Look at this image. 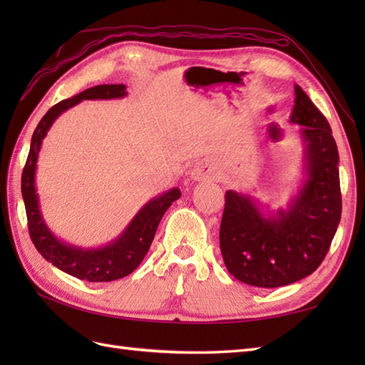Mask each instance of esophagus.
I'll use <instances>...</instances> for the list:
<instances>
[{
    "label": "esophagus",
    "instance_id": "esophagus-1",
    "mask_svg": "<svg viewBox=\"0 0 365 365\" xmlns=\"http://www.w3.org/2000/svg\"><path fill=\"white\" fill-rule=\"evenodd\" d=\"M191 177L195 178V180H207V178L213 177V166L207 160L199 161L196 163L195 168L191 169Z\"/></svg>",
    "mask_w": 365,
    "mask_h": 365
}]
</instances>
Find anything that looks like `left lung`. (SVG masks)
<instances>
[{
	"label": "left lung",
	"instance_id": "8db88e82",
	"mask_svg": "<svg viewBox=\"0 0 365 365\" xmlns=\"http://www.w3.org/2000/svg\"><path fill=\"white\" fill-rule=\"evenodd\" d=\"M290 122L306 147V182L287 210L263 216L250 196L226 191L220 246L229 273L274 289L312 274L327 257L342 215L339 152L327 118L294 84Z\"/></svg>",
	"mask_w": 365,
	"mask_h": 365
}]
</instances>
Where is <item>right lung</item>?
<instances>
[{"label": "right lung", "instance_id": "obj_1", "mask_svg": "<svg viewBox=\"0 0 365 365\" xmlns=\"http://www.w3.org/2000/svg\"><path fill=\"white\" fill-rule=\"evenodd\" d=\"M125 89V84H100V86L89 88L80 92L78 96L51 106L34 130L26 165L23 168L21 195L23 200H25L29 235L36 250L54 267L63 269L67 274L81 279V281L110 282L133 273L149 251L163 215L174 200L182 196L180 190L173 188L166 191L165 195L149 200L131 220L127 229L122 232V235L115 238L113 243L97 247V250H83L78 246L63 243L51 234L43 222L41 208H38L34 175L37 155L41 150L42 139L46 136V131L59 118V114L78 105L81 100L120 98L127 96Z\"/></svg>", "mask_w": 365, "mask_h": 365}]
</instances>
